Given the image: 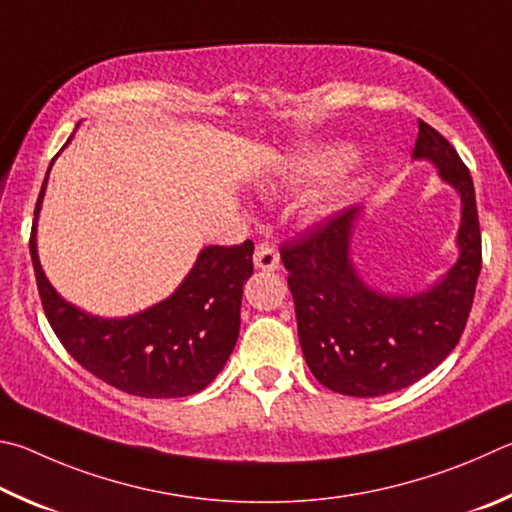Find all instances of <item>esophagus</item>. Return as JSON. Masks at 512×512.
<instances>
[{"mask_svg":"<svg viewBox=\"0 0 512 512\" xmlns=\"http://www.w3.org/2000/svg\"><path fill=\"white\" fill-rule=\"evenodd\" d=\"M254 265L256 270L274 272L279 267V254L270 245H258L254 251Z\"/></svg>","mask_w":512,"mask_h":512,"instance_id":"esophagus-1","label":"esophagus"}]
</instances>
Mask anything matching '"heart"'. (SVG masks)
Instances as JSON below:
<instances>
[{"mask_svg":"<svg viewBox=\"0 0 512 512\" xmlns=\"http://www.w3.org/2000/svg\"><path fill=\"white\" fill-rule=\"evenodd\" d=\"M353 150L328 146L315 148L301 155L290 157L272 177H267L263 186H290V184H321L337 177L351 164Z\"/></svg>","mask_w":512,"mask_h":512,"instance_id":"obj_1","label":"heart"}]
</instances>
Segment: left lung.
<instances>
[{
  "label": "left lung",
  "mask_w": 512,
  "mask_h": 512,
  "mask_svg": "<svg viewBox=\"0 0 512 512\" xmlns=\"http://www.w3.org/2000/svg\"><path fill=\"white\" fill-rule=\"evenodd\" d=\"M414 161L436 168L461 200L459 258L416 292H384L353 261L366 206L337 213L281 249L308 369L330 391L375 398L425 378L459 344L481 272V233L470 170L443 134L418 121Z\"/></svg>",
  "instance_id": "1"
}]
</instances>
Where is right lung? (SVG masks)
Wrapping results in <instances>:
<instances>
[{"mask_svg": "<svg viewBox=\"0 0 512 512\" xmlns=\"http://www.w3.org/2000/svg\"><path fill=\"white\" fill-rule=\"evenodd\" d=\"M71 139L74 134L67 143ZM51 166L35 204L29 247L44 315L62 346L98 380L139 398H184L209 387L238 342L254 242L200 249L173 294L150 308L125 317L92 315L62 297L40 263L38 218Z\"/></svg>", "mask_w": 512, "mask_h": 512, "instance_id": "right-lung-1", "label": "right lung"}]
</instances>
